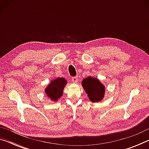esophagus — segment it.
I'll use <instances>...</instances> for the list:
<instances>
[{
	"instance_id": "obj_1",
	"label": "esophagus",
	"mask_w": 149,
	"mask_h": 149,
	"mask_svg": "<svg viewBox=\"0 0 149 149\" xmlns=\"http://www.w3.org/2000/svg\"><path fill=\"white\" fill-rule=\"evenodd\" d=\"M72 81L74 83V84H76V83L78 81V79H77V77L75 76V77H72Z\"/></svg>"
}]
</instances>
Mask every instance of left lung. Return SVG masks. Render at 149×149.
<instances>
[{
  "mask_svg": "<svg viewBox=\"0 0 149 149\" xmlns=\"http://www.w3.org/2000/svg\"><path fill=\"white\" fill-rule=\"evenodd\" d=\"M81 85L92 102H99L104 98L105 86L98 78L91 76L85 78L81 81Z\"/></svg>",
  "mask_w": 149,
  "mask_h": 149,
  "instance_id": "1",
  "label": "left lung"
}]
</instances>
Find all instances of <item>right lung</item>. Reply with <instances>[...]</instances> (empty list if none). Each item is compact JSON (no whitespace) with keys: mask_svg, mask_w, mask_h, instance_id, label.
<instances>
[{"mask_svg":"<svg viewBox=\"0 0 149 149\" xmlns=\"http://www.w3.org/2000/svg\"><path fill=\"white\" fill-rule=\"evenodd\" d=\"M68 81L64 77H57L50 81L45 89V93L47 97L53 102H57L63 95L64 87Z\"/></svg>","mask_w":149,"mask_h":149,"instance_id":"1","label":"right lung"}]
</instances>
